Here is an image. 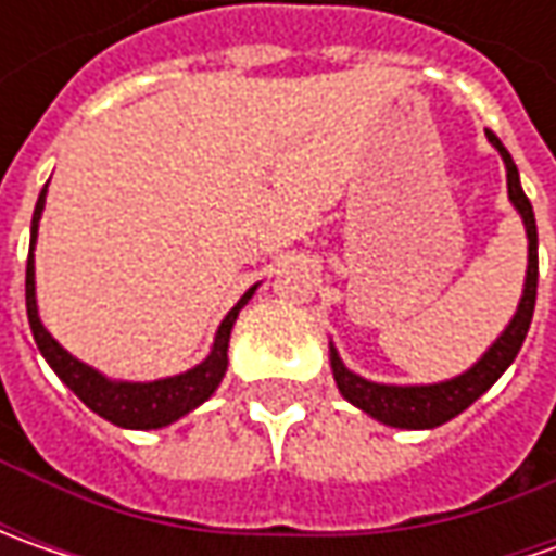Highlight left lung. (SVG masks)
I'll use <instances>...</instances> for the list:
<instances>
[{"label":"left lung","instance_id":"left-lung-1","mask_svg":"<svg viewBox=\"0 0 556 556\" xmlns=\"http://www.w3.org/2000/svg\"><path fill=\"white\" fill-rule=\"evenodd\" d=\"M485 136H489V141L502 154L504 169H507V198L517 206V213L523 216L526 238H529V266H526V285L523 296H520V306H517V312H514V318L504 328L502 337L489 346V353L482 355L470 371L458 374L452 380H442V383H427V387H390V383L365 380V377L350 371L340 362L337 350L331 346L333 380H337L343 399H350L355 408H362L365 415L377 417L387 427H399V430H433L439 424H445V420L460 415L464 408H470L510 368V362L517 358V353H520V346H523L526 340V331H529V321H532V312H535V290H539V228H535V213H532L529 198L523 194L517 163L507 154L502 139L492 129H485Z\"/></svg>","mask_w":556,"mask_h":556}]
</instances>
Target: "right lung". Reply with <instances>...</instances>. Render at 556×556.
<instances>
[{
    "label": "right lung",
    "instance_id": "1",
    "mask_svg": "<svg viewBox=\"0 0 556 556\" xmlns=\"http://www.w3.org/2000/svg\"><path fill=\"white\" fill-rule=\"evenodd\" d=\"M46 206V188L39 191V201L33 210L30 225V256H27V318H30V331L42 358L52 365V371L74 390L96 415L104 420L117 424V427H129V430H157L173 420L188 415L191 408H198L210 395L216 393L219 380L225 377L228 368V337L235 328L238 312L244 309L247 300L253 296L250 288L238 300V306L228 312L216 331L213 350L203 358L201 365H194L191 371L176 374V377H163V380H151V383H129V380H108L104 374L89 368L86 362H79L67 353L52 333L42 328L39 321V309H36V271H33V244H36V231H39V216Z\"/></svg>",
    "mask_w": 556,
    "mask_h": 556
}]
</instances>
